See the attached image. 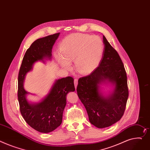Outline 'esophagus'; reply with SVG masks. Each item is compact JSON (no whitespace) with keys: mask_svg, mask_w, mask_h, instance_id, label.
<instances>
[{"mask_svg":"<svg viewBox=\"0 0 150 150\" xmlns=\"http://www.w3.org/2000/svg\"><path fill=\"white\" fill-rule=\"evenodd\" d=\"M74 84H75V88H76V87H77V85H78V79H74Z\"/></svg>","mask_w":150,"mask_h":150,"instance_id":"34e87169","label":"esophagus"}]
</instances>
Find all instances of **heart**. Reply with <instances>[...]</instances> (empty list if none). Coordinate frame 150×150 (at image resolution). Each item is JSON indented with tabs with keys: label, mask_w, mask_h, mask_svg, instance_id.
I'll list each match as a JSON object with an SVG mask.
<instances>
[{
	"label": "heart",
	"mask_w": 150,
	"mask_h": 150,
	"mask_svg": "<svg viewBox=\"0 0 150 150\" xmlns=\"http://www.w3.org/2000/svg\"><path fill=\"white\" fill-rule=\"evenodd\" d=\"M104 43L100 37L75 33L65 38L56 58L60 65L69 67L74 62L76 71L82 75L91 73L97 67L103 56Z\"/></svg>",
	"instance_id": "b5f03b06"
}]
</instances>
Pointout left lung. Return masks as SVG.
Wrapping results in <instances>:
<instances>
[{
    "label": "left lung",
    "instance_id": "1",
    "mask_svg": "<svg viewBox=\"0 0 150 150\" xmlns=\"http://www.w3.org/2000/svg\"><path fill=\"white\" fill-rule=\"evenodd\" d=\"M104 51L99 66L78 79V96L84 104L89 121L99 128L111 126L122 117L128 97L127 77L124 64L116 50L103 35ZM110 83L114 91L105 96L100 84Z\"/></svg>",
    "mask_w": 150,
    "mask_h": 150
}]
</instances>
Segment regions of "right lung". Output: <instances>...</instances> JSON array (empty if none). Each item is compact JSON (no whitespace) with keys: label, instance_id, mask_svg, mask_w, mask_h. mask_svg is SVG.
<instances>
[{"label":"right lung","instance_id":"obj_1","mask_svg":"<svg viewBox=\"0 0 150 150\" xmlns=\"http://www.w3.org/2000/svg\"><path fill=\"white\" fill-rule=\"evenodd\" d=\"M59 35V33H56L34 42L23 57L18 76L17 96L21 113L29 125L45 133L54 131L62 124L66 95L75 91L74 78L67 76L56 80L43 100L34 104L27 100L29 93L24 88L23 83L26 74L33 69L35 62L51 59L52 49Z\"/></svg>","mask_w":150,"mask_h":150}]
</instances>
